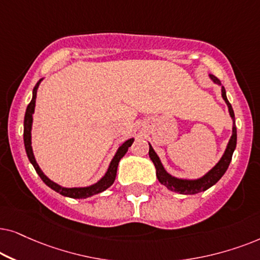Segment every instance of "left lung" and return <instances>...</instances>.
I'll return each instance as SVG.
<instances>
[{
  "instance_id": "1",
  "label": "left lung",
  "mask_w": 260,
  "mask_h": 260,
  "mask_svg": "<svg viewBox=\"0 0 260 260\" xmlns=\"http://www.w3.org/2000/svg\"><path fill=\"white\" fill-rule=\"evenodd\" d=\"M209 77L215 84L221 85V82L215 77V76L209 75ZM221 95H222V99L224 100V102H226V105L228 107V112H230V115L232 117V120H233V129H232V137L230 141H228L223 155L221 157L220 160L217 161V164L214 166L212 170H209L205 176H202V177L197 179H183L174 177V176H171L165 170L160 159H159L157 153L154 152L153 147L150 145L148 155H150L151 160L153 161V164L155 166V175H157L158 181L160 182V184L166 186L169 190H171V191L184 193V195H193V193L206 191V190L209 189L210 186L216 184V183L219 182V179L224 175V172L227 171L228 166H230V162L232 160V155H233L235 146H237V127H235V117L233 108H232L231 103L228 102L226 90H224L222 85H221Z\"/></svg>"
}]
</instances>
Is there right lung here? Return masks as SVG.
Segmentation results:
<instances>
[{"label": "right lung", "mask_w": 260, "mask_h": 260, "mask_svg": "<svg viewBox=\"0 0 260 260\" xmlns=\"http://www.w3.org/2000/svg\"><path fill=\"white\" fill-rule=\"evenodd\" d=\"M41 81H43V78H41L40 81L37 83L36 86H34L32 101H30L29 105L27 106L25 121H23V143H25L26 153H27V157L29 159V161L32 162L34 169H36L37 174L39 175V177L41 179H43L45 184L50 186L51 189H53L54 191L59 192L60 195L63 196L71 197V199H86V197L94 196L96 193L105 191V190L108 189L109 186L113 184L114 181H115L117 165H119L120 159L126 154V152L128 151V147H131V145L133 144L134 138H131V139L126 140L119 148H117L115 155H114L112 161H110V164L108 166V170H107L105 176H103L98 183H95V184L89 185V186H83V188H64V186H61L59 184H57V183H54L53 181H51V179L48 178L43 171H41V169L39 168V165H38L36 158H34L33 148H32V134H30V131H32V123H33L34 108H36L37 91Z\"/></svg>", "instance_id": "right-lung-1"}]
</instances>
